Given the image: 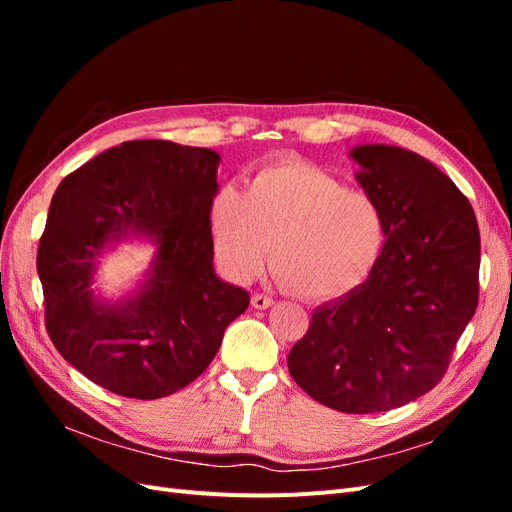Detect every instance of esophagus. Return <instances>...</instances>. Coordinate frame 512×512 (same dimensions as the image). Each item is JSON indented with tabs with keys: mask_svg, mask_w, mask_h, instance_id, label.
<instances>
[{
	"mask_svg": "<svg viewBox=\"0 0 512 512\" xmlns=\"http://www.w3.org/2000/svg\"><path fill=\"white\" fill-rule=\"evenodd\" d=\"M252 305H254L256 309H267V307L273 305V299L267 297V294L256 292V294H252Z\"/></svg>",
	"mask_w": 512,
	"mask_h": 512,
	"instance_id": "34e87169",
	"label": "esophagus"
}]
</instances>
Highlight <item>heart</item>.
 I'll list each match as a JSON object with an SVG mask.
<instances>
[{
  "mask_svg": "<svg viewBox=\"0 0 512 512\" xmlns=\"http://www.w3.org/2000/svg\"><path fill=\"white\" fill-rule=\"evenodd\" d=\"M209 232L224 271L252 280L267 258L292 294L335 299L361 286L386 243L380 205L305 162L260 168L245 192L224 185L209 203Z\"/></svg>",
  "mask_w": 512,
  "mask_h": 512,
  "instance_id": "b5f03b06",
  "label": "heart"
}]
</instances>
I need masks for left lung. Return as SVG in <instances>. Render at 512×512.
Wrapping results in <instances>:
<instances>
[{"mask_svg": "<svg viewBox=\"0 0 512 512\" xmlns=\"http://www.w3.org/2000/svg\"><path fill=\"white\" fill-rule=\"evenodd\" d=\"M350 156L384 213V250L363 286L314 309L288 371L322 406L369 414L444 378L478 305L480 235L470 200L418 153L363 145Z\"/></svg>", "mask_w": 512, "mask_h": 512, "instance_id": "1", "label": "left lung"}]
</instances>
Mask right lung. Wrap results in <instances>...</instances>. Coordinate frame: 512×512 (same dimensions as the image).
I'll list each match as a JSON object with an SVG mask.
<instances>
[{
  "instance_id": "obj_1",
  "label": "right lung",
  "mask_w": 512,
  "mask_h": 512,
  "mask_svg": "<svg viewBox=\"0 0 512 512\" xmlns=\"http://www.w3.org/2000/svg\"><path fill=\"white\" fill-rule=\"evenodd\" d=\"M218 164L213 149L128 141L55 190L36 258L46 333L102 389L130 399L183 389L250 305V294L213 271L209 203ZM130 231L159 243L152 280L134 300L100 306L88 288L93 256Z\"/></svg>"
}]
</instances>
